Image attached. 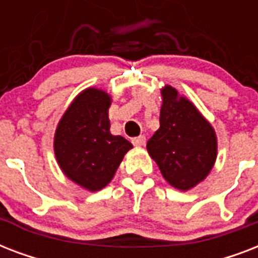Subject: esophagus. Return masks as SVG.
I'll return each instance as SVG.
<instances>
[{
  "label": "esophagus",
  "instance_id": "obj_1",
  "mask_svg": "<svg viewBox=\"0 0 258 258\" xmlns=\"http://www.w3.org/2000/svg\"><path fill=\"white\" fill-rule=\"evenodd\" d=\"M133 145L134 146H143L146 143V138L143 137V135H141V137H137V138H133Z\"/></svg>",
  "mask_w": 258,
  "mask_h": 258
}]
</instances>
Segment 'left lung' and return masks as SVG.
Segmentation results:
<instances>
[{"instance_id": "8db88e82", "label": "left lung", "mask_w": 258, "mask_h": 258, "mask_svg": "<svg viewBox=\"0 0 258 258\" xmlns=\"http://www.w3.org/2000/svg\"><path fill=\"white\" fill-rule=\"evenodd\" d=\"M159 130L147 142L150 157L171 186L188 190L206 178L217 158L214 130L171 87L162 89Z\"/></svg>"}]
</instances>
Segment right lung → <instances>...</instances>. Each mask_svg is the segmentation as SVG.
<instances>
[{"mask_svg": "<svg viewBox=\"0 0 258 258\" xmlns=\"http://www.w3.org/2000/svg\"><path fill=\"white\" fill-rule=\"evenodd\" d=\"M111 99L96 88L83 91L67 109L54 135V154L68 178L91 191L108 184L133 145L109 133Z\"/></svg>", "mask_w": 258, "mask_h": 258, "instance_id": "right-lung-1", "label": "right lung"}]
</instances>
